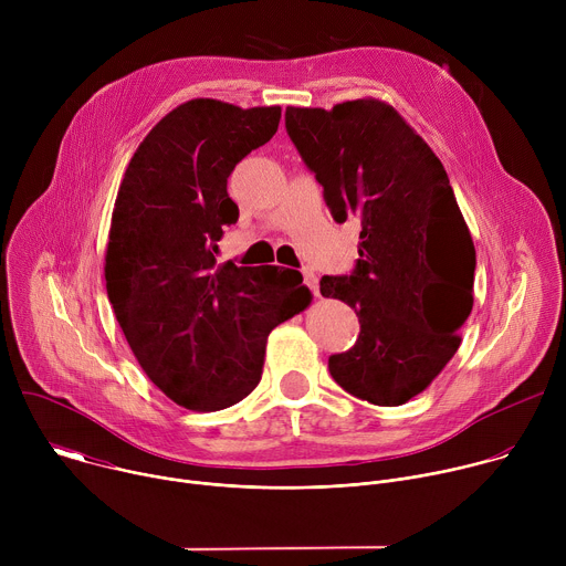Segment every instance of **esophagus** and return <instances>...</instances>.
<instances>
[{"mask_svg": "<svg viewBox=\"0 0 566 566\" xmlns=\"http://www.w3.org/2000/svg\"><path fill=\"white\" fill-rule=\"evenodd\" d=\"M302 273H304V284L313 291V295H319V277H317V273L313 269H304Z\"/></svg>", "mask_w": 566, "mask_h": 566, "instance_id": "1", "label": "esophagus"}]
</instances>
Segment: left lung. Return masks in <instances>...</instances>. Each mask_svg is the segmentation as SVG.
I'll return each mask as SVG.
<instances>
[{"label": "left lung", "instance_id": "8db88e82", "mask_svg": "<svg viewBox=\"0 0 566 566\" xmlns=\"http://www.w3.org/2000/svg\"><path fill=\"white\" fill-rule=\"evenodd\" d=\"M284 118L334 219L356 217L363 228L354 273L319 280V293L347 302L360 322L329 371L356 398L402 406L457 354L474 302V244L450 179L389 103L286 107Z\"/></svg>", "mask_w": 566, "mask_h": 566}]
</instances>
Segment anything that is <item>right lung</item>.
<instances>
[{"label": "right lung", "instance_id": "add662e5", "mask_svg": "<svg viewBox=\"0 0 566 566\" xmlns=\"http://www.w3.org/2000/svg\"><path fill=\"white\" fill-rule=\"evenodd\" d=\"M282 107L195 98L134 151L112 212L107 295L147 378L195 412H217L260 382L269 334L311 304L297 271L214 260L239 217L228 177L269 143Z\"/></svg>", "mask_w": 566, "mask_h": 566}]
</instances>
